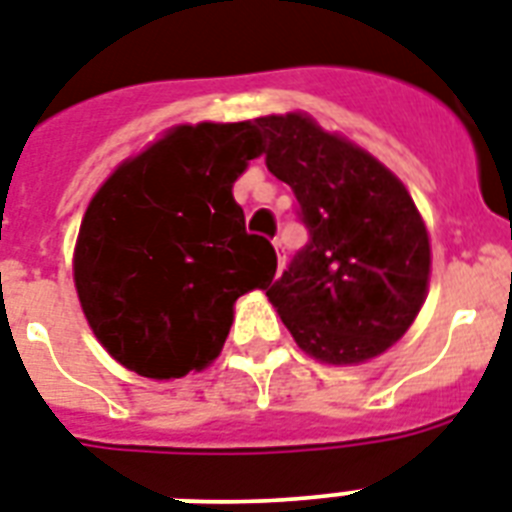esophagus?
<instances>
[{
    "mask_svg": "<svg viewBox=\"0 0 512 512\" xmlns=\"http://www.w3.org/2000/svg\"><path fill=\"white\" fill-rule=\"evenodd\" d=\"M275 251H277V272H280V269L285 267V256H282V240H280V237H275Z\"/></svg>",
    "mask_w": 512,
    "mask_h": 512,
    "instance_id": "1",
    "label": "esophagus"
}]
</instances>
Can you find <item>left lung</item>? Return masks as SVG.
Listing matches in <instances>:
<instances>
[{
	"mask_svg": "<svg viewBox=\"0 0 512 512\" xmlns=\"http://www.w3.org/2000/svg\"><path fill=\"white\" fill-rule=\"evenodd\" d=\"M267 169L290 185L309 243L267 288L290 335L327 365H359L407 333L431 245L407 187L304 113L259 118Z\"/></svg>",
	"mask_w": 512,
	"mask_h": 512,
	"instance_id": "8db88e82",
	"label": "left lung"
}]
</instances>
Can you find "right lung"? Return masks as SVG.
<instances>
[{
  "label": "right lung",
  "mask_w": 512,
  "mask_h": 512,
  "mask_svg": "<svg viewBox=\"0 0 512 512\" xmlns=\"http://www.w3.org/2000/svg\"><path fill=\"white\" fill-rule=\"evenodd\" d=\"M259 121L174 126L124 161L81 222L73 280L97 341L145 378H182L222 351L232 306L277 269L245 232L232 185L261 155Z\"/></svg>",
  "instance_id": "obj_1"
}]
</instances>
